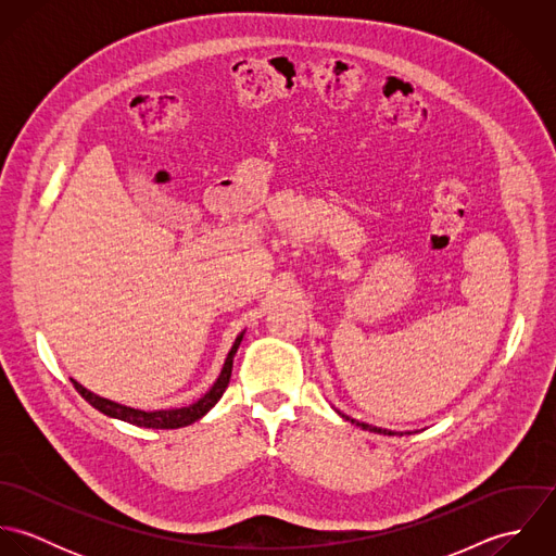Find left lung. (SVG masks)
<instances>
[{"instance_id": "left-lung-1", "label": "left lung", "mask_w": 556, "mask_h": 556, "mask_svg": "<svg viewBox=\"0 0 556 556\" xmlns=\"http://www.w3.org/2000/svg\"><path fill=\"white\" fill-rule=\"evenodd\" d=\"M342 417H344V419H351V417H346V415H342ZM351 424H357V426H362V428H364V430H370V432H379V434H381V432H383V434H394V432H392V430H381V428H375V426H368V424H364V421H362V424H359V421H355V419H351Z\"/></svg>"}]
</instances>
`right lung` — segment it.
Here are the masks:
<instances>
[{
	"mask_svg": "<svg viewBox=\"0 0 556 556\" xmlns=\"http://www.w3.org/2000/svg\"><path fill=\"white\" fill-rule=\"evenodd\" d=\"M243 333H239L233 349L229 351V357L225 362V368L218 377V381L214 383V388L201 397L199 402L190 404V406H184V408H170V410H139V408H130V406H124V404H117V402H111L106 397L96 396L91 394L89 390H85L83 386H79L77 381H73L75 390L79 392L80 396L85 397L93 408H98L100 413L109 415V417H115V419H122V421H128L132 426H141V428H154V430H170V428H181V426H190L192 421L201 419L218 400L225 394L229 381H231V370H233V355L238 353L239 342H241Z\"/></svg>",
	"mask_w": 556,
	"mask_h": 556,
	"instance_id": "obj_1",
	"label": "right lung"
}]
</instances>
